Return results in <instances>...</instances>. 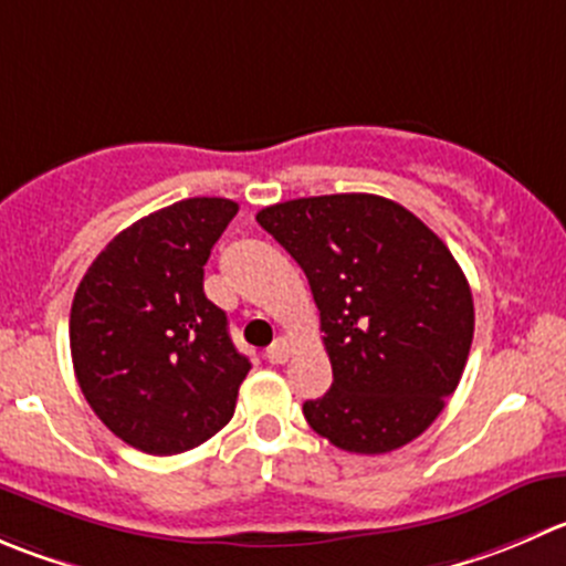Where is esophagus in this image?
<instances>
[{"label": "esophagus", "mask_w": 566, "mask_h": 566, "mask_svg": "<svg viewBox=\"0 0 566 566\" xmlns=\"http://www.w3.org/2000/svg\"><path fill=\"white\" fill-rule=\"evenodd\" d=\"M265 356L271 365H284V361L290 359V343L287 339H276V343L265 350Z\"/></svg>", "instance_id": "obj_1"}]
</instances>
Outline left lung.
Listing matches in <instances>:
<instances>
[{
  "mask_svg": "<svg viewBox=\"0 0 566 566\" xmlns=\"http://www.w3.org/2000/svg\"><path fill=\"white\" fill-rule=\"evenodd\" d=\"M256 221L306 273L334 381L304 417L348 453H389L429 429L459 387L473 293L448 245L373 193L265 207Z\"/></svg>",
  "mask_w": 566,
  "mask_h": 566,
  "instance_id": "8db88e82",
  "label": "left lung"
}]
</instances>
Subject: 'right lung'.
I'll return each mask as SVG.
<instances>
[{
  "label": "right lung",
  "instance_id": "1",
  "mask_svg": "<svg viewBox=\"0 0 566 566\" xmlns=\"http://www.w3.org/2000/svg\"><path fill=\"white\" fill-rule=\"evenodd\" d=\"M229 199H185L115 234L74 293L71 359L82 395L118 440L151 457L201 446L232 420L251 361L205 295Z\"/></svg>",
  "mask_w": 566,
  "mask_h": 566
}]
</instances>
